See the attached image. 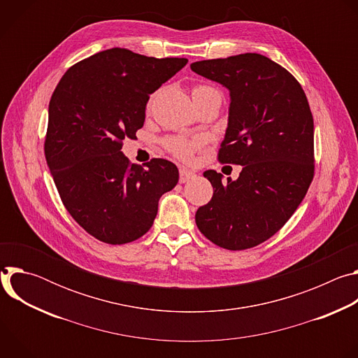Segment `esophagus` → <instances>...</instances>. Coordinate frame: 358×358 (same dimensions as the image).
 Returning <instances> with one entry per match:
<instances>
[{
	"mask_svg": "<svg viewBox=\"0 0 358 358\" xmlns=\"http://www.w3.org/2000/svg\"><path fill=\"white\" fill-rule=\"evenodd\" d=\"M194 177H195V173H192V171H189L187 169H180V182L181 184L192 180Z\"/></svg>",
	"mask_w": 358,
	"mask_h": 358,
	"instance_id": "34e87169",
	"label": "esophagus"
}]
</instances>
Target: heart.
<instances>
[{
	"mask_svg": "<svg viewBox=\"0 0 358 358\" xmlns=\"http://www.w3.org/2000/svg\"><path fill=\"white\" fill-rule=\"evenodd\" d=\"M208 92H215L214 87L208 85H196L192 89V97L199 96V94H206ZM201 138H188L184 136H171L164 140L166 148L171 152V155L182 162L191 160L194 151L201 145Z\"/></svg>",
	"mask_w": 358,
	"mask_h": 358,
	"instance_id": "obj_1",
	"label": "heart"
}]
</instances>
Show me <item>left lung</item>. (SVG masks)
Returning a JSON list of instances; mask_svg holds the SVG:
<instances>
[{"mask_svg": "<svg viewBox=\"0 0 358 358\" xmlns=\"http://www.w3.org/2000/svg\"><path fill=\"white\" fill-rule=\"evenodd\" d=\"M191 71L229 89L228 129L218 151L239 177L203 173L215 188L195 222L213 243L243 250L273 236L293 215L315 176V124L296 78L259 54L191 64Z\"/></svg>", "mask_w": 358, "mask_h": 358, "instance_id": "8db88e82", "label": "left lung"}]
</instances>
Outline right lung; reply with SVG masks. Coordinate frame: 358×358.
Instances as JSON below:
<instances>
[{
    "instance_id": "1",
    "label": "right lung",
    "mask_w": 358,
    "mask_h": 358,
    "mask_svg": "<svg viewBox=\"0 0 358 358\" xmlns=\"http://www.w3.org/2000/svg\"><path fill=\"white\" fill-rule=\"evenodd\" d=\"M187 62L106 49L71 66L50 97L48 167L68 213L101 242L123 245L143 236L160 196L178 182L171 162L152 159L143 169L120 150L143 127L150 94Z\"/></svg>"
}]
</instances>
